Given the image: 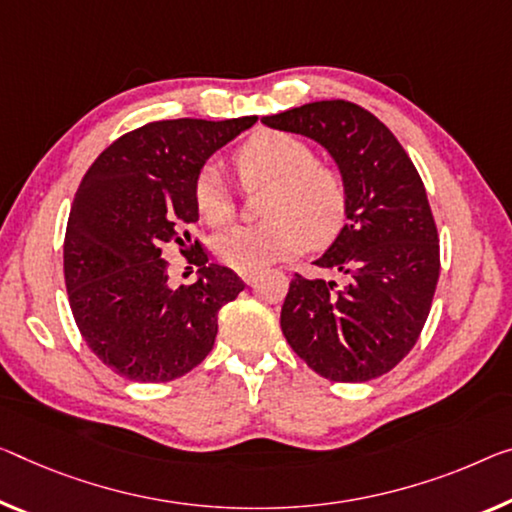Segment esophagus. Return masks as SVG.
I'll return each instance as SVG.
<instances>
[{
  "label": "esophagus",
  "instance_id": "obj_1",
  "mask_svg": "<svg viewBox=\"0 0 512 512\" xmlns=\"http://www.w3.org/2000/svg\"><path fill=\"white\" fill-rule=\"evenodd\" d=\"M240 277L245 283H251V281H254V272H240Z\"/></svg>",
  "mask_w": 512,
  "mask_h": 512
}]
</instances>
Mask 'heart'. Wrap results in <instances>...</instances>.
Wrapping results in <instances>:
<instances>
[{
  "label": "heart",
  "mask_w": 512,
  "mask_h": 512,
  "mask_svg": "<svg viewBox=\"0 0 512 512\" xmlns=\"http://www.w3.org/2000/svg\"><path fill=\"white\" fill-rule=\"evenodd\" d=\"M242 185H267L261 215L265 222L235 226L215 240V254L235 272L263 267L325 247L338 238L348 219L343 178L302 139L286 132H258L235 153ZM194 208L210 226H224L235 215V194L215 164L194 180Z\"/></svg>",
  "instance_id": "obj_1"
}]
</instances>
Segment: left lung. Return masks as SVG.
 Instances as JSON below:
<instances>
[{
    "mask_svg": "<svg viewBox=\"0 0 512 512\" xmlns=\"http://www.w3.org/2000/svg\"><path fill=\"white\" fill-rule=\"evenodd\" d=\"M267 128L318 141L348 190V224L316 263L348 277L295 274L281 332L332 382H368L414 348L439 279V238L419 171L380 119L348 100L263 116Z\"/></svg>",
    "mask_w": 512,
    "mask_h": 512,
    "instance_id": "left-lung-1",
    "label": "left lung"
}]
</instances>
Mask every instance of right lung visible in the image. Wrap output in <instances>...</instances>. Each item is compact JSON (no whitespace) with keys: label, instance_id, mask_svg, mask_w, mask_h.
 Listing matches in <instances>:
<instances>
[{"label":"right lung","instance_id":"obj_1","mask_svg":"<svg viewBox=\"0 0 512 512\" xmlns=\"http://www.w3.org/2000/svg\"><path fill=\"white\" fill-rule=\"evenodd\" d=\"M256 116L155 121L107 146L70 208L64 274L73 318L102 364L132 382H169L215 345L217 313L245 283L208 263L187 226L199 219L194 180L208 157ZM200 265L192 287L168 286L169 246Z\"/></svg>","mask_w":512,"mask_h":512}]
</instances>
